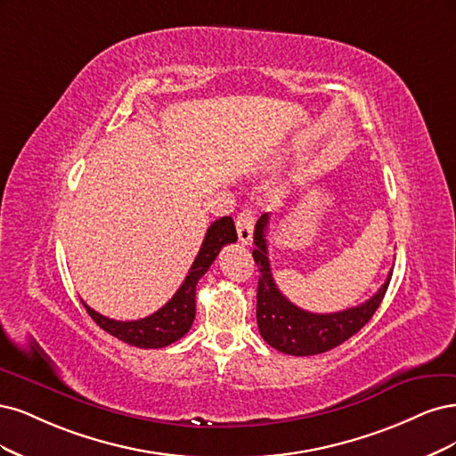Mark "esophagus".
Segmentation results:
<instances>
[{
  "label": "esophagus",
  "mask_w": 456,
  "mask_h": 456,
  "mask_svg": "<svg viewBox=\"0 0 456 456\" xmlns=\"http://www.w3.org/2000/svg\"><path fill=\"white\" fill-rule=\"evenodd\" d=\"M237 234L239 240L242 244H249L254 237V216L249 210L240 212V216L237 217Z\"/></svg>",
  "instance_id": "obj_1"
}]
</instances>
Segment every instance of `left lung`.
Listing matches in <instances>:
<instances>
[{
  "label": "left lung",
  "mask_w": 456,
  "mask_h": 456,
  "mask_svg": "<svg viewBox=\"0 0 456 456\" xmlns=\"http://www.w3.org/2000/svg\"><path fill=\"white\" fill-rule=\"evenodd\" d=\"M267 227L269 214H263L256 224V249L252 252L259 269L257 328L263 339L284 354L313 356L339 346L358 333L371 320L380 301H383L392 273H388L385 284L379 288L375 296L358 306L330 314L303 311V308L289 303L274 284L267 249Z\"/></svg>",
  "instance_id": "8db88e82"
}]
</instances>
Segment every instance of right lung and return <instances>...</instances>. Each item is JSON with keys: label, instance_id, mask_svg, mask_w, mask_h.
Instances as JSON below:
<instances>
[{"label": "right lung", "instance_id": "add662e5", "mask_svg": "<svg viewBox=\"0 0 456 456\" xmlns=\"http://www.w3.org/2000/svg\"><path fill=\"white\" fill-rule=\"evenodd\" d=\"M237 229H234L232 219L229 216L219 217L208 227L207 237L202 240L199 249V256L195 257L193 265H191L183 284L174 293V297L157 313L151 316H145L140 320H111L108 316H102L100 313L85 301L83 306L86 313L96 322V324L108 331L117 339L138 348H163L172 345L174 341L182 339V337L191 330L195 320V289L199 278L204 276L210 269L214 259L217 257L219 249L225 244L237 242Z\"/></svg>", "mask_w": 456, "mask_h": 456}]
</instances>
